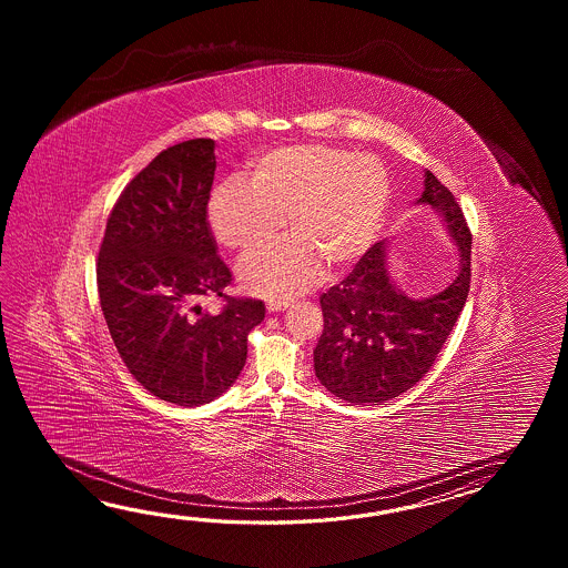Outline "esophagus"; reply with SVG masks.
Instances as JSON below:
<instances>
[{"label": "esophagus", "mask_w": 568, "mask_h": 568, "mask_svg": "<svg viewBox=\"0 0 568 568\" xmlns=\"http://www.w3.org/2000/svg\"><path fill=\"white\" fill-rule=\"evenodd\" d=\"M286 308H288V302H267V313H280Z\"/></svg>", "instance_id": "esophagus-1"}]
</instances>
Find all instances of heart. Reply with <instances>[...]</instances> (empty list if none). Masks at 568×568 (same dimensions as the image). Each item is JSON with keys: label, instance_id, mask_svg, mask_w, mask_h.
<instances>
[{"label": "heart", "instance_id": "obj_1", "mask_svg": "<svg viewBox=\"0 0 568 568\" xmlns=\"http://www.w3.org/2000/svg\"><path fill=\"white\" fill-rule=\"evenodd\" d=\"M392 205V179L382 160L328 145H286L252 162L250 184L221 182L209 199V225L219 243L252 252L243 288L264 298H290L313 288L323 266L338 274L367 254Z\"/></svg>", "mask_w": 568, "mask_h": 568}]
</instances>
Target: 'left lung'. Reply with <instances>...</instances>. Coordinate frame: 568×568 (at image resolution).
<instances>
[{"label":"left lung","instance_id":"8db88e82","mask_svg":"<svg viewBox=\"0 0 568 568\" xmlns=\"http://www.w3.org/2000/svg\"><path fill=\"white\" fill-rule=\"evenodd\" d=\"M416 205H430L459 255L447 286L414 298L389 266V242L375 243L347 278L321 296L325 318L314 374L338 399L379 404L410 389L435 363L469 294L471 231L445 184L424 170Z\"/></svg>","mask_w":568,"mask_h":568}]
</instances>
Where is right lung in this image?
<instances>
[{"label": "right lung", "instance_id": "obj_1", "mask_svg": "<svg viewBox=\"0 0 568 568\" xmlns=\"http://www.w3.org/2000/svg\"><path fill=\"white\" fill-rule=\"evenodd\" d=\"M215 166L209 138L160 152L118 199L97 260L101 311L128 372L186 408L235 384L247 333L266 314L262 301L223 294L231 272L206 221ZM205 295L229 304L206 314L197 304Z\"/></svg>", "mask_w": 568, "mask_h": 568}]
</instances>
